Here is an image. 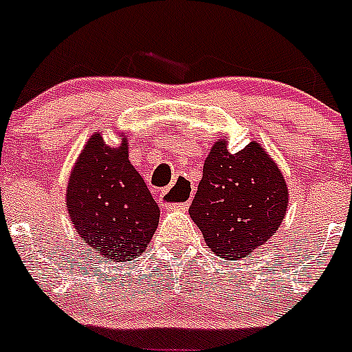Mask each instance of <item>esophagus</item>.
<instances>
[{"label": "esophagus", "mask_w": 352, "mask_h": 352, "mask_svg": "<svg viewBox=\"0 0 352 352\" xmlns=\"http://www.w3.org/2000/svg\"><path fill=\"white\" fill-rule=\"evenodd\" d=\"M192 197V186L186 179H178L170 186L164 188L160 194L162 204H166L169 208H178V210H185L190 204Z\"/></svg>", "instance_id": "1"}]
</instances>
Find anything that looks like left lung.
Here are the masks:
<instances>
[{
	"label": "left lung",
	"mask_w": 352,
	"mask_h": 352,
	"mask_svg": "<svg viewBox=\"0 0 352 352\" xmlns=\"http://www.w3.org/2000/svg\"><path fill=\"white\" fill-rule=\"evenodd\" d=\"M287 185L275 162L257 142L238 153L214 142L203 167L192 220L219 257L236 261L266 243L287 208Z\"/></svg>",
	"instance_id": "left-lung-1"
}]
</instances>
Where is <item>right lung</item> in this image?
I'll return each instance as SVG.
<instances>
[{
  "label": "right lung",
  "mask_w": 352,
  "mask_h": 352,
  "mask_svg": "<svg viewBox=\"0 0 352 352\" xmlns=\"http://www.w3.org/2000/svg\"><path fill=\"white\" fill-rule=\"evenodd\" d=\"M67 208L80 238L105 263H125L144 252L160 210L129 160V146L111 148L91 135L70 174Z\"/></svg>",
  "instance_id": "right-lung-1"
}]
</instances>
